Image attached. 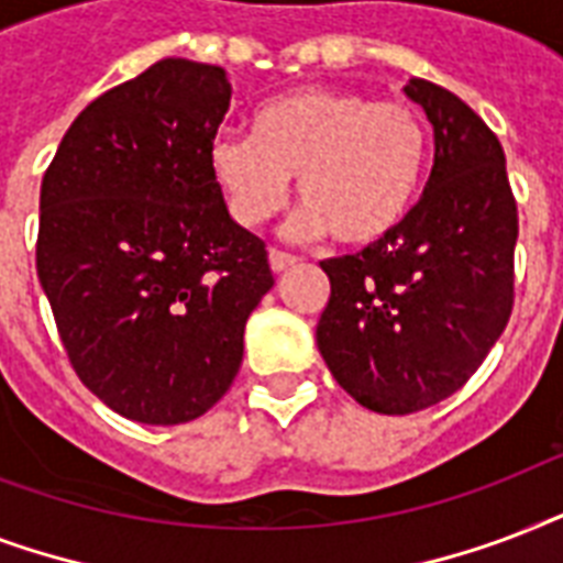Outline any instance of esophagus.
Here are the masks:
<instances>
[{
    "label": "esophagus",
    "instance_id": "obj_1",
    "mask_svg": "<svg viewBox=\"0 0 563 563\" xmlns=\"http://www.w3.org/2000/svg\"><path fill=\"white\" fill-rule=\"evenodd\" d=\"M268 263H272L274 272H286V268H291V265H298V256L272 247V251H268Z\"/></svg>",
    "mask_w": 563,
    "mask_h": 563
}]
</instances>
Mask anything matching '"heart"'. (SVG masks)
I'll list each match as a JSON object with an SVG mask.
<instances>
[{
  "instance_id": "b5f03b06",
  "label": "heart",
  "mask_w": 563,
  "mask_h": 563,
  "mask_svg": "<svg viewBox=\"0 0 563 563\" xmlns=\"http://www.w3.org/2000/svg\"><path fill=\"white\" fill-rule=\"evenodd\" d=\"M429 169V128L402 101L362 90L300 87L254 119V136L221 131L210 172L230 216L254 228L272 219L298 178L307 203L298 228L333 233L347 247L379 245L409 219Z\"/></svg>"
}]
</instances>
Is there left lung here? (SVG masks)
<instances>
[{
  "mask_svg": "<svg viewBox=\"0 0 563 563\" xmlns=\"http://www.w3.org/2000/svg\"><path fill=\"white\" fill-rule=\"evenodd\" d=\"M435 131L420 201L391 236L324 260L330 277L316 339L353 400L411 415L462 388L515 307L517 201L497 134L444 87L406 84Z\"/></svg>",
  "mask_w": 563,
  "mask_h": 563,
  "instance_id": "8db88e82",
  "label": "left lung"
}]
</instances>
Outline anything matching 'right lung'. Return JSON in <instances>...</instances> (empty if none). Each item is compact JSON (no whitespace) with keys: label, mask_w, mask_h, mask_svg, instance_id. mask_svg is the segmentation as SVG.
<instances>
[{"label":"right lung","mask_w":563,"mask_h":563,"mask_svg":"<svg viewBox=\"0 0 563 563\" xmlns=\"http://www.w3.org/2000/svg\"><path fill=\"white\" fill-rule=\"evenodd\" d=\"M228 108L221 66L166 57L90 101L43 175L37 277L69 365L140 423H187L224 397L274 286L265 242L212 180Z\"/></svg>","instance_id":"right-lung-1"}]
</instances>
